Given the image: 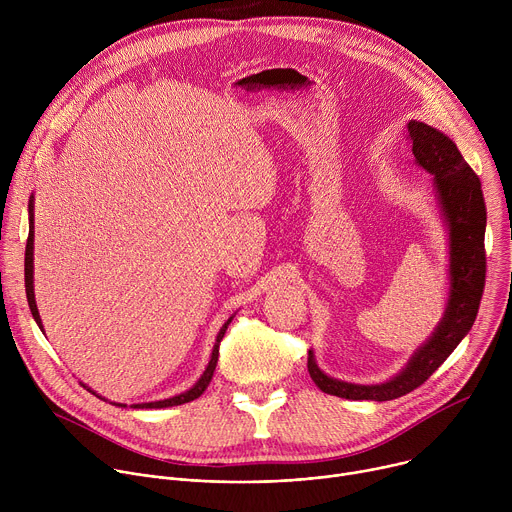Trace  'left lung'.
I'll return each mask as SVG.
<instances>
[{
	"mask_svg": "<svg viewBox=\"0 0 512 512\" xmlns=\"http://www.w3.org/2000/svg\"><path fill=\"white\" fill-rule=\"evenodd\" d=\"M415 162L433 174L437 198L450 229V300L433 336L411 356L407 367L383 385H352L324 375L308 354V373L328 395L354 401H391L423 385L470 332L486 279V206L480 178L462 158L456 143L421 121L407 123Z\"/></svg>",
	"mask_w": 512,
	"mask_h": 512,
	"instance_id": "8db88e82",
	"label": "left lung"
}]
</instances>
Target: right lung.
<instances>
[{
  "label": "right lung",
  "mask_w": 512,
  "mask_h": 512,
  "mask_svg": "<svg viewBox=\"0 0 512 512\" xmlns=\"http://www.w3.org/2000/svg\"><path fill=\"white\" fill-rule=\"evenodd\" d=\"M24 275H26V298H28V306H30V310H32V316H34L36 324H38L40 330H42V320H40V314H38V308H36V300H34V206H32V202H30V233H28V241H26ZM231 320H233V318H229V320L225 322V326L221 328V332H218L208 367H206L204 375L198 379V383H196L190 391L180 393V395H176V397H172V399L154 401V403H137V405H131V407H133V409H162V407H174V405H182V403H190V401L198 399V397L206 391V387H208V383H210V379H212V375H214L216 360H218V346H221V340H223V336H225L227 326L231 324ZM87 391H91V389H87ZM91 393H93V391H91ZM121 407H125V405H121Z\"/></svg>",
  "instance_id": "obj_1"
}]
</instances>
